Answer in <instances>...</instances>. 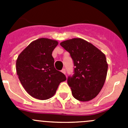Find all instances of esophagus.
Wrapping results in <instances>:
<instances>
[{
	"label": "esophagus",
	"mask_w": 128,
	"mask_h": 128,
	"mask_svg": "<svg viewBox=\"0 0 128 128\" xmlns=\"http://www.w3.org/2000/svg\"><path fill=\"white\" fill-rule=\"evenodd\" d=\"M62 73H63V74H66V70L65 69V68H63V69L62 70Z\"/></svg>",
	"instance_id": "34e87169"
}]
</instances>
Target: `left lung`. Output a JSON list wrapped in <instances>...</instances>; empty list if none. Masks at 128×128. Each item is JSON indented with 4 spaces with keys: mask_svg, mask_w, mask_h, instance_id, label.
<instances>
[{
    "mask_svg": "<svg viewBox=\"0 0 128 128\" xmlns=\"http://www.w3.org/2000/svg\"><path fill=\"white\" fill-rule=\"evenodd\" d=\"M60 45L70 53L75 66L74 74L67 79L73 97L83 102L93 99L106 80L108 63L104 54L81 38L67 40Z\"/></svg>",
    "mask_w": 128,
    "mask_h": 128,
    "instance_id": "obj_1",
    "label": "left lung"
}]
</instances>
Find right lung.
<instances>
[{
	"mask_svg": "<svg viewBox=\"0 0 128 128\" xmlns=\"http://www.w3.org/2000/svg\"><path fill=\"white\" fill-rule=\"evenodd\" d=\"M58 44L56 40L39 38L30 43L16 60L19 80L32 98L40 100L52 98L60 83L66 80L65 76L54 67L52 53Z\"/></svg>",
	"mask_w": 128,
	"mask_h": 128,
	"instance_id": "obj_1",
	"label": "right lung"
}]
</instances>
